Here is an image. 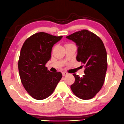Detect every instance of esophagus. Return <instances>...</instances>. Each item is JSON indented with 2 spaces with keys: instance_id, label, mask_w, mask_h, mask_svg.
<instances>
[{
  "instance_id": "34e87169",
  "label": "esophagus",
  "mask_w": 124,
  "mask_h": 124,
  "mask_svg": "<svg viewBox=\"0 0 124 124\" xmlns=\"http://www.w3.org/2000/svg\"><path fill=\"white\" fill-rule=\"evenodd\" d=\"M62 76H66V75H68V73L67 72H62Z\"/></svg>"
}]
</instances>
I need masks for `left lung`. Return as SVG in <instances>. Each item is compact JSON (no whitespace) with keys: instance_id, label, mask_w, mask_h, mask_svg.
Returning a JSON list of instances; mask_svg holds the SVG:
<instances>
[{"instance_id":"left-lung-1","label":"left lung","mask_w":124,"mask_h":124,"mask_svg":"<svg viewBox=\"0 0 124 124\" xmlns=\"http://www.w3.org/2000/svg\"><path fill=\"white\" fill-rule=\"evenodd\" d=\"M78 46L77 60L85 65L84 74H74L75 82L71 89L83 100L93 98L102 88L107 68V52L101 39L88 30H83L66 36Z\"/></svg>"}]
</instances>
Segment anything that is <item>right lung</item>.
<instances>
[{
    "label": "right lung",
    "mask_w": 124,
    "mask_h": 124,
    "mask_svg": "<svg viewBox=\"0 0 124 124\" xmlns=\"http://www.w3.org/2000/svg\"><path fill=\"white\" fill-rule=\"evenodd\" d=\"M62 37L40 32L26 39L22 46L18 63L20 79L25 89L36 100L50 96L62 79L61 72H50L45 65L53 45Z\"/></svg>",
    "instance_id": "1"
}]
</instances>
